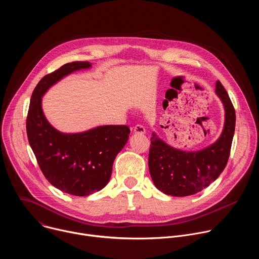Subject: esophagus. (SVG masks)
Instances as JSON below:
<instances>
[{
    "instance_id": "34e87169",
    "label": "esophagus",
    "mask_w": 259,
    "mask_h": 259,
    "mask_svg": "<svg viewBox=\"0 0 259 259\" xmlns=\"http://www.w3.org/2000/svg\"><path fill=\"white\" fill-rule=\"evenodd\" d=\"M133 131H134V133L143 134V133H145V128H144V126H142L140 124H137L133 127Z\"/></svg>"
}]
</instances>
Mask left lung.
Listing matches in <instances>:
<instances>
[{
	"instance_id": "left-lung-1",
	"label": "left lung",
	"mask_w": 259,
	"mask_h": 259,
	"mask_svg": "<svg viewBox=\"0 0 259 259\" xmlns=\"http://www.w3.org/2000/svg\"><path fill=\"white\" fill-rule=\"evenodd\" d=\"M215 92L226 109V123L219 139L200 152L174 149L153 134L149 168L157 189L166 195L184 197L209 187L226 168L236 126V113L231 98L219 81Z\"/></svg>"
}]
</instances>
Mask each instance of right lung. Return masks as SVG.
<instances>
[{
    "mask_svg": "<svg viewBox=\"0 0 259 259\" xmlns=\"http://www.w3.org/2000/svg\"><path fill=\"white\" fill-rule=\"evenodd\" d=\"M90 66L88 61H73L42 78L31 94L26 118L28 142L44 176L56 189L79 197L106 186L130 129L126 125H107L83 133H61L46 120L41 101L49 87L61 78Z\"/></svg>",
    "mask_w": 259,
    "mask_h": 259,
    "instance_id": "1",
    "label": "right lung"
}]
</instances>
